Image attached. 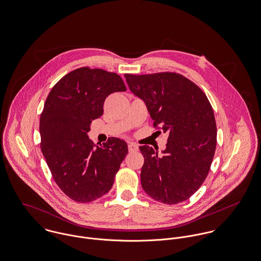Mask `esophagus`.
Returning a JSON list of instances; mask_svg holds the SVG:
<instances>
[{"instance_id": "esophagus-1", "label": "esophagus", "mask_w": 261, "mask_h": 261, "mask_svg": "<svg viewBox=\"0 0 261 261\" xmlns=\"http://www.w3.org/2000/svg\"><path fill=\"white\" fill-rule=\"evenodd\" d=\"M128 150H129V152L138 151L139 150V147H138V145L130 143V144H128Z\"/></svg>"}]
</instances>
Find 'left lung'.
Returning <instances> with one entry per match:
<instances>
[{
    "label": "left lung",
    "instance_id": "8db88e82",
    "mask_svg": "<svg viewBox=\"0 0 261 261\" xmlns=\"http://www.w3.org/2000/svg\"><path fill=\"white\" fill-rule=\"evenodd\" d=\"M124 77L146 102L153 127L169 135L162 154L140 147L145 158L142 187L164 204L186 201L204 183L215 154L217 127L211 103L197 84L176 72Z\"/></svg>",
    "mask_w": 261,
    "mask_h": 261
}]
</instances>
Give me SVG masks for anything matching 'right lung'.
Returning a JSON list of instances; mask_svg holds the SVG:
<instances>
[{
  "label": "right lung",
  "instance_id": "add662e5",
  "mask_svg": "<svg viewBox=\"0 0 261 261\" xmlns=\"http://www.w3.org/2000/svg\"><path fill=\"white\" fill-rule=\"evenodd\" d=\"M125 90L117 73L80 67L64 75L46 98L40 116L41 150L55 183L75 202L107 194L128 152L120 139L93 148L87 136L92 120L103 114L106 98Z\"/></svg>",
  "mask_w": 261,
  "mask_h": 261
}]
</instances>
